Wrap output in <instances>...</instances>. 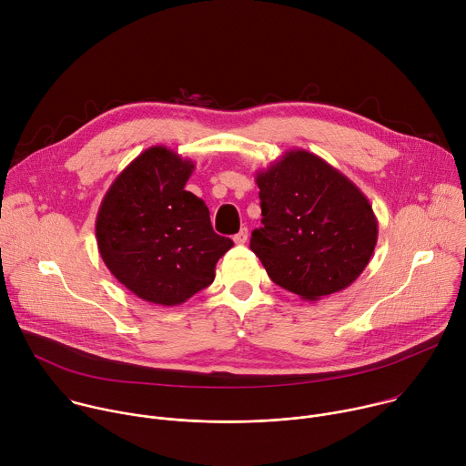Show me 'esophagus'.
<instances>
[{
  "label": "esophagus",
  "instance_id": "obj_1",
  "mask_svg": "<svg viewBox=\"0 0 466 466\" xmlns=\"http://www.w3.org/2000/svg\"><path fill=\"white\" fill-rule=\"evenodd\" d=\"M247 239H248V228L243 227V228L234 236V243H236V245H243Z\"/></svg>",
  "mask_w": 466,
  "mask_h": 466
}]
</instances>
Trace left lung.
<instances>
[{"label":"left lung","mask_w":466,"mask_h":466,"mask_svg":"<svg viewBox=\"0 0 466 466\" xmlns=\"http://www.w3.org/2000/svg\"><path fill=\"white\" fill-rule=\"evenodd\" d=\"M256 184L263 218L250 248L275 284L311 302L363 273L378 219L349 177L309 151L289 149L256 173Z\"/></svg>","instance_id":"1"}]
</instances>
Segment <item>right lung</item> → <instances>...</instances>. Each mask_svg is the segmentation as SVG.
<instances>
[{
	"mask_svg": "<svg viewBox=\"0 0 466 466\" xmlns=\"http://www.w3.org/2000/svg\"><path fill=\"white\" fill-rule=\"evenodd\" d=\"M195 166L155 146L110 184L97 218L99 254L130 293L158 306H178L208 288L218 259L234 245L214 232L203 198L184 186Z\"/></svg>",
	"mask_w": 466,
	"mask_h": 466,
	"instance_id": "1",
	"label": "right lung"
}]
</instances>
